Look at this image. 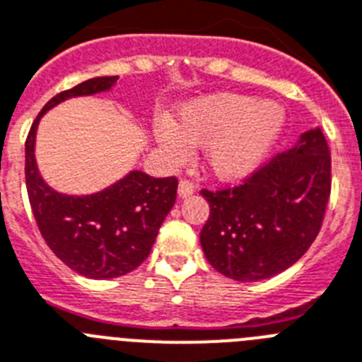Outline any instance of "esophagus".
<instances>
[{"label":"esophagus","instance_id":"esophagus-1","mask_svg":"<svg viewBox=\"0 0 362 362\" xmlns=\"http://www.w3.org/2000/svg\"><path fill=\"white\" fill-rule=\"evenodd\" d=\"M193 193H195V184L189 180H180V184H178V197L180 199H187Z\"/></svg>","mask_w":362,"mask_h":362}]
</instances>
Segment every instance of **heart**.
I'll list each match as a JSON object with an SVG mask.
<instances>
[{"label":"heart","instance_id":"b5f03b06","mask_svg":"<svg viewBox=\"0 0 362 362\" xmlns=\"http://www.w3.org/2000/svg\"><path fill=\"white\" fill-rule=\"evenodd\" d=\"M284 123L285 114L276 103L217 93L186 103L175 123H158L156 136L175 156H186L189 147H204L208 171L221 180H235L261 165Z\"/></svg>","mask_w":362,"mask_h":362}]
</instances>
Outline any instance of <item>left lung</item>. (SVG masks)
Listing matches in <instances>:
<instances>
[{"instance_id":"left-lung-1","label":"left lung","mask_w":362,"mask_h":362,"mask_svg":"<svg viewBox=\"0 0 362 362\" xmlns=\"http://www.w3.org/2000/svg\"><path fill=\"white\" fill-rule=\"evenodd\" d=\"M329 189V148L315 127L241 186L202 191L209 204L200 232L206 259L235 281L284 272L317 239Z\"/></svg>"}]
</instances>
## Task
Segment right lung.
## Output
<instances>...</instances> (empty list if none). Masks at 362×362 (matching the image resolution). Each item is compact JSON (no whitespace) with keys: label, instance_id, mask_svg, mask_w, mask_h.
Returning <instances> with one entry per match:
<instances>
[{"label":"right lung","instance_id":"1","mask_svg":"<svg viewBox=\"0 0 362 362\" xmlns=\"http://www.w3.org/2000/svg\"><path fill=\"white\" fill-rule=\"evenodd\" d=\"M115 77H95L60 92L42 108L25 141V184L33 215L54 256L77 274L110 279L138 269L151 254L158 230L176 200L178 180L130 171L90 195L53 189L40 176L35 158L38 123L44 114L73 97L110 92Z\"/></svg>","mask_w":362,"mask_h":362}]
</instances>
